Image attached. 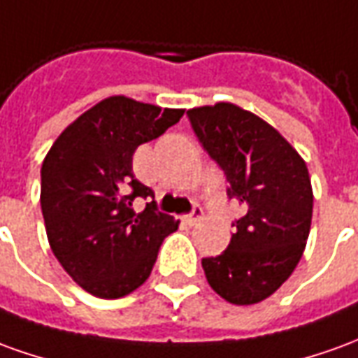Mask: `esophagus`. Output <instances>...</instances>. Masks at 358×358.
I'll return each instance as SVG.
<instances>
[{
	"instance_id": "esophagus-1",
	"label": "esophagus",
	"mask_w": 358,
	"mask_h": 358,
	"mask_svg": "<svg viewBox=\"0 0 358 358\" xmlns=\"http://www.w3.org/2000/svg\"><path fill=\"white\" fill-rule=\"evenodd\" d=\"M203 219V211H201V207H194V211L189 215H186L182 221L186 222L187 227H194V224H197V222Z\"/></svg>"
}]
</instances>
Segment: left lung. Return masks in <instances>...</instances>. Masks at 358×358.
Here are the masks:
<instances>
[{"label": "left lung", "instance_id": "8db88e82", "mask_svg": "<svg viewBox=\"0 0 358 358\" xmlns=\"http://www.w3.org/2000/svg\"><path fill=\"white\" fill-rule=\"evenodd\" d=\"M194 134L224 172L227 196L246 213L229 248L203 257L207 283L231 304L271 296L301 262L312 222V184L302 157L275 127L231 102L187 110Z\"/></svg>", "mask_w": 358, "mask_h": 358}]
</instances>
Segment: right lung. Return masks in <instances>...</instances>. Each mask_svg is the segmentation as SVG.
Segmentation results:
<instances>
[{
    "label": "right lung",
    "mask_w": 358,
    "mask_h": 358,
    "mask_svg": "<svg viewBox=\"0 0 358 358\" xmlns=\"http://www.w3.org/2000/svg\"><path fill=\"white\" fill-rule=\"evenodd\" d=\"M184 110L110 96L62 131L40 171V205L54 256L75 283L99 299H120L151 275L162 240L178 221L134 176L141 143L180 122Z\"/></svg>",
    "instance_id": "1"
}]
</instances>
